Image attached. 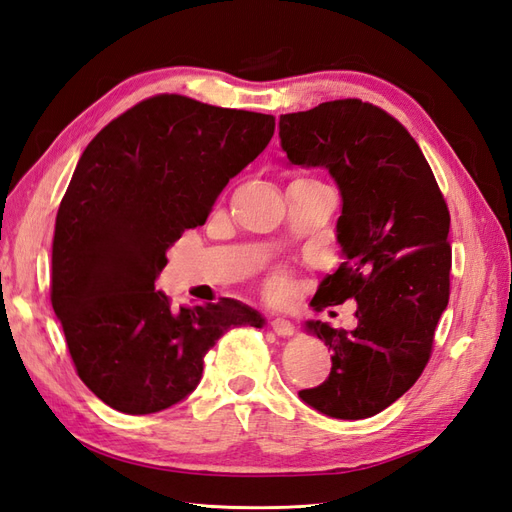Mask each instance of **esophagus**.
Segmentation results:
<instances>
[{
	"label": "esophagus",
	"instance_id": "obj_1",
	"mask_svg": "<svg viewBox=\"0 0 512 512\" xmlns=\"http://www.w3.org/2000/svg\"><path fill=\"white\" fill-rule=\"evenodd\" d=\"M271 329L280 335V337H290L294 333V324L286 318H273L271 320Z\"/></svg>",
	"mask_w": 512,
	"mask_h": 512
}]
</instances>
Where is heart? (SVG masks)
<instances>
[{
	"label": "heart",
	"mask_w": 512,
	"mask_h": 512,
	"mask_svg": "<svg viewBox=\"0 0 512 512\" xmlns=\"http://www.w3.org/2000/svg\"><path fill=\"white\" fill-rule=\"evenodd\" d=\"M273 286H280V282H273Z\"/></svg>",
	"instance_id": "obj_1"
}]
</instances>
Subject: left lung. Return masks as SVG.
I'll return each mask as SVG.
<instances>
[{
	"label": "left lung",
	"mask_w": 512,
	"mask_h": 512,
	"mask_svg": "<svg viewBox=\"0 0 512 512\" xmlns=\"http://www.w3.org/2000/svg\"><path fill=\"white\" fill-rule=\"evenodd\" d=\"M280 147L288 166L329 170L342 196L344 262L324 275L312 303L354 299L359 318L352 331L305 322L333 350V367L299 397L331 418H369L404 395L429 361L451 286V215L414 138L374 104L335 100L280 115Z\"/></svg>",
	"instance_id": "8db88e82"
}]
</instances>
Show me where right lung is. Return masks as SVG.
<instances>
[{"label":"right lung","mask_w":512,"mask_h":512,"mask_svg":"<svg viewBox=\"0 0 512 512\" xmlns=\"http://www.w3.org/2000/svg\"><path fill=\"white\" fill-rule=\"evenodd\" d=\"M275 117L156 96L87 145L61 200L51 301L79 378L106 406L153 414L203 378L232 327H265L235 299L173 312L156 280L185 228L269 145Z\"/></svg>","instance_id":"add662e5"}]
</instances>
